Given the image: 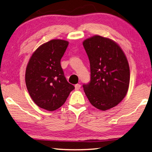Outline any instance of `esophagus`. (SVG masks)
<instances>
[{
  "label": "esophagus",
  "instance_id": "1",
  "mask_svg": "<svg viewBox=\"0 0 152 152\" xmlns=\"http://www.w3.org/2000/svg\"><path fill=\"white\" fill-rule=\"evenodd\" d=\"M80 88H81V85H80V84H77L75 85V90H80Z\"/></svg>",
  "mask_w": 152,
  "mask_h": 152
}]
</instances>
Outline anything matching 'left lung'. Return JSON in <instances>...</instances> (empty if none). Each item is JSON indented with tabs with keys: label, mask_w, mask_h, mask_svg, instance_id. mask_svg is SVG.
Listing matches in <instances>:
<instances>
[{
	"label": "left lung",
	"mask_w": 152,
	"mask_h": 152,
	"mask_svg": "<svg viewBox=\"0 0 152 152\" xmlns=\"http://www.w3.org/2000/svg\"><path fill=\"white\" fill-rule=\"evenodd\" d=\"M83 46L90 64V82L84 92L92 106L102 111L119 104L128 92L129 67L120 46L110 38L96 35Z\"/></svg>",
	"instance_id": "8db88e82"
}]
</instances>
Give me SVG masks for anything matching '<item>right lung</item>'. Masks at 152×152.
<instances>
[{"instance_id": "add662e5", "label": "right lung", "mask_w": 152, "mask_h": 152, "mask_svg": "<svg viewBox=\"0 0 152 152\" xmlns=\"http://www.w3.org/2000/svg\"><path fill=\"white\" fill-rule=\"evenodd\" d=\"M68 45L66 40H50L36 50L27 64L25 82L30 97L38 106L48 111L61 107L74 89L60 65Z\"/></svg>"}]
</instances>
